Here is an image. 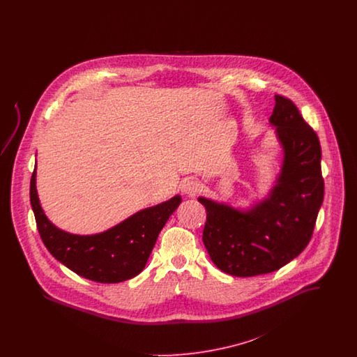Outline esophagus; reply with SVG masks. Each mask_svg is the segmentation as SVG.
Returning <instances> with one entry per match:
<instances>
[{"label":"esophagus","mask_w":357,"mask_h":357,"mask_svg":"<svg viewBox=\"0 0 357 357\" xmlns=\"http://www.w3.org/2000/svg\"><path fill=\"white\" fill-rule=\"evenodd\" d=\"M181 190L183 194L186 195H194L197 194V191L199 190V182L190 178V179H185L182 183H181Z\"/></svg>","instance_id":"1"}]
</instances>
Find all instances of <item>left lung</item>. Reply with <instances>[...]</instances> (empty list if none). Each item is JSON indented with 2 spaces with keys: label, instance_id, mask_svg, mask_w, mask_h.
Segmentation results:
<instances>
[{
  "label": "left lung",
  "instance_id": "left-lung-1",
  "mask_svg": "<svg viewBox=\"0 0 357 357\" xmlns=\"http://www.w3.org/2000/svg\"><path fill=\"white\" fill-rule=\"evenodd\" d=\"M269 123L282 162L266 197L234 207L199 197L206 208L204 243L214 265L236 277L285 266L309 243L324 199L321 147L316 132L287 98L275 95Z\"/></svg>",
  "mask_w": 357,
  "mask_h": 357
}]
</instances>
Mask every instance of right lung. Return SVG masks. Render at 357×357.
<instances>
[{
	"instance_id": "add662e5",
	"label": "right lung",
	"mask_w": 357,
	"mask_h": 357,
	"mask_svg": "<svg viewBox=\"0 0 357 357\" xmlns=\"http://www.w3.org/2000/svg\"><path fill=\"white\" fill-rule=\"evenodd\" d=\"M36 167L31 179V204L44 245L64 266L95 282H123L142 272L160 230L182 202L181 195H174L166 202L136 211L102 233L72 234L45 215L37 194Z\"/></svg>"
}]
</instances>
